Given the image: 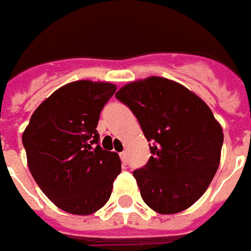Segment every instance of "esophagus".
I'll return each mask as SVG.
<instances>
[{"label":"esophagus","instance_id":"obj_1","mask_svg":"<svg viewBox=\"0 0 251 251\" xmlns=\"http://www.w3.org/2000/svg\"><path fill=\"white\" fill-rule=\"evenodd\" d=\"M119 157H121V160H122V162H126V157H127V154H126V151L119 152Z\"/></svg>","mask_w":251,"mask_h":251}]
</instances>
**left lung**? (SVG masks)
I'll return each mask as SVG.
<instances>
[{
    "mask_svg": "<svg viewBox=\"0 0 251 251\" xmlns=\"http://www.w3.org/2000/svg\"><path fill=\"white\" fill-rule=\"evenodd\" d=\"M132 109L151 157L133 176L144 203L158 214H176L204 195L221 161L224 133L210 107L180 83L150 76L115 94Z\"/></svg>",
    "mask_w": 251,
    "mask_h": 251,
    "instance_id": "obj_1",
    "label": "left lung"
}]
</instances>
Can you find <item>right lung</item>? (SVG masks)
Here are the masks:
<instances>
[{"mask_svg":"<svg viewBox=\"0 0 251 251\" xmlns=\"http://www.w3.org/2000/svg\"><path fill=\"white\" fill-rule=\"evenodd\" d=\"M117 90L109 82L76 80L59 87L33 112L22 136L27 165L58 208L90 215L109 200L121 160L100 147V112Z\"/></svg>","mask_w":251,"mask_h":251,"instance_id":"right-lung-1","label":"right lung"}]
</instances>
